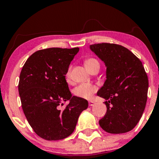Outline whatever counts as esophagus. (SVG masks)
<instances>
[{
	"label": "esophagus",
	"instance_id": "esophagus-1",
	"mask_svg": "<svg viewBox=\"0 0 159 159\" xmlns=\"http://www.w3.org/2000/svg\"><path fill=\"white\" fill-rule=\"evenodd\" d=\"M95 102L93 101H89V106H93Z\"/></svg>",
	"mask_w": 159,
	"mask_h": 159
}]
</instances>
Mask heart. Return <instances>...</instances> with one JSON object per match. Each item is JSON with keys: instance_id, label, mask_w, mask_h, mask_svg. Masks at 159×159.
Returning <instances> with one entry per match:
<instances>
[{"instance_id": "obj_1", "label": "heart", "mask_w": 159, "mask_h": 159, "mask_svg": "<svg viewBox=\"0 0 159 159\" xmlns=\"http://www.w3.org/2000/svg\"><path fill=\"white\" fill-rule=\"evenodd\" d=\"M97 63H98V62L95 58H87L84 61V66L88 70L93 66L97 64ZM70 72L71 69L70 68H69L66 72V78L67 81H70ZM97 85L93 84L90 83H82L78 85L76 87H75L73 93L78 97L86 98V99H90L93 96V94L97 92Z\"/></svg>"}]
</instances>
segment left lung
<instances>
[{
  "mask_svg": "<svg viewBox=\"0 0 159 159\" xmlns=\"http://www.w3.org/2000/svg\"><path fill=\"white\" fill-rule=\"evenodd\" d=\"M90 49L107 67V79L97 93L107 100V112L99 125L111 134L129 132L139 122L147 104L149 81L142 62L120 45L98 43Z\"/></svg>",
  "mask_w": 159,
  "mask_h": 159,
  "instance_id": "obj_1",
  "label": "left lung"
}]
</instances>
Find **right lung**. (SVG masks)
<instances>
[{"label": "right lung", "mask_w": 159, "mask_h": 159, "mask_svg": "<svg viewBox=\"0 0 159 159\" xmlns=\"http://www.w3.org/2000/svg\"><path fill=\"white\" fill-rule=\"evenodd\" d=\"M79 48H50L30 55L21 71L19 93L27 121L40 138L58 140L74 132L80 114L88 107L72 96L66 74ZM69 100L63 110L60 106Z\"/></svg>", "instance_id": "1"}]
</instances>
